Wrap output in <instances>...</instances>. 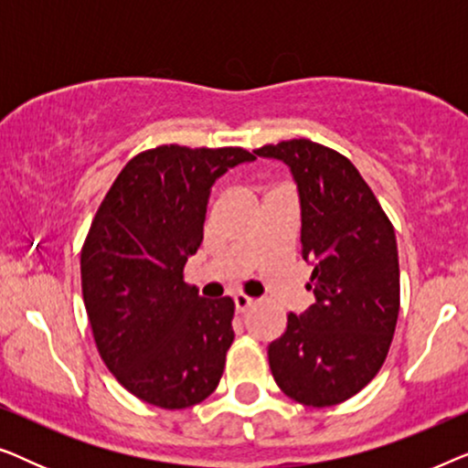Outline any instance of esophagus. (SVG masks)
Segmentation results:
<instances>
[{"label":"esophagus","mask_w":468,"mask_h":468,"mask_svg":"<svg viewBox=\"0 0 468 468\" xmlns=\"http://www.w3.org/2000/svg\"><path fill=\"white\" fill-rule=\"evenodd\" d=\"M253 304H255V300L242 296V293H239V296H234V309H236V313H245V311L251 309Z\"/></svg>","instance_id":"34e87169"}]
</instances>
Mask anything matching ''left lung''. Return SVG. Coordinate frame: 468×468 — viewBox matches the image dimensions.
<instances>
[{
	"instance_id": "obj_1",
	"label": "left lung",
	"mask_w": 468,
	"mask_h": 468,
	"mask_svg": "<svg viewBox=\"0 0 468 468\" xmlns=\"http://www.w3.org/2000/svg\"><path fill=\"white\" fill-rule=\"evenodd\" d=\"M253 153L292 172L303 260L313 266L306 290L315 296L268 345L272 377L300 405H338L379 373L392 343L400 306L394 228L341 153L304 138Z\"/></svg>"
}]
</instances>
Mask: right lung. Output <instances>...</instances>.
Listing matches in <instances>:
<instances>
[{
    "label": "right lung",
    "instance_id": "add662e5",
    "mask_svg": "<svg viewBox=\"0 0 468 468\" xmlns=\"http://www.w3.org/2000/svg\"><path fill=\"white\" fill-rule=\"evenodd\" d=\"M253 159L239 146H157L121 170L95 213L80 253L89 324L108 370L149 405L187 409L219 386L234 303L202 298L183 268L215 181Z\"/></svg>",
    "mask_w": 468,
    "mask_h": 468
}]
</instances>
